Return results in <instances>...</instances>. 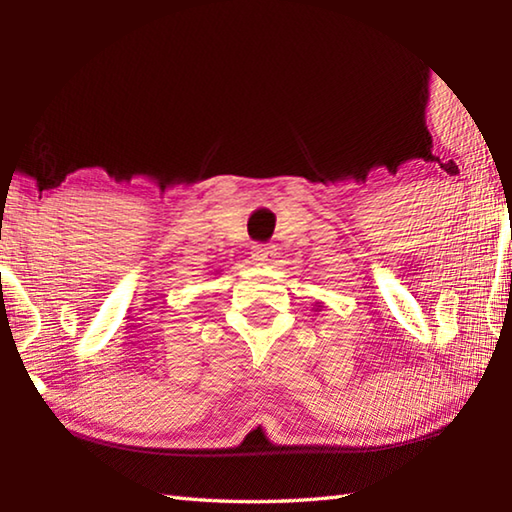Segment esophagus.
Here are the masks:
<instances>
[{
  "instance_id": "obj_1",
  "label": "esophagus",
  "mask_w": 512,
  "mask_h": 512,
  "mask_svg": "<svg viewBox=\"0 0 512 512\" xmlns=\"http://www.w3.org/2000/svg\"><path fill=\"white\" fill-rule=\"evenodd\" d=\"M250 255H253V262L255 264L262 266V264L273 262L277 253L273 250V246H262V244H259V246H253V253H250Z\"/></svg>"
}]
</instances>
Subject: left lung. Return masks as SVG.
Masks as SVG:
<instances>
[{
  "instance_id": "obj_1",
  "label": "left lung",
  "mask_w": 512,
  "mask_h": 512,
  "mask_svg": "<svg viewBox=\"0 0 512 512\" xmlns=\"http://www.w3.org/2000/svg\"><path fill=\"white\" fill-rule=\"evenodd\" d=\"M314 306H317V308H314V310H321L323 306H321V303H314Z\"/></svg>"
}]
</instances>
